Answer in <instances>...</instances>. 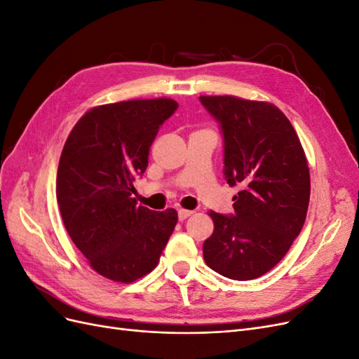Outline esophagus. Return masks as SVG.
Returning a JSON list of instances; mask_svg holds the SVG:
<instances>
[{"mask_svg":"<svg viewBox=\"0 0 359 359\" xmlns=\"http://www.w3.org/2000/svg\"><path fill=\"white\" fill-rule=\"evenodd\" d=\"M193 214V211H189V210H180L178 211V220L180 222H184L186 219H189V217Z\"/></svg>","mask_w":359,"mask_h":359,"instance_id":"1","label":"esophagus"}]
</instances>
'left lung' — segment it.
I'll list each match as a JSON object with an SVG mask.
<instances>
[{"mask_svg": "<svg viewBox=\"0 0 359 359\" xmlns=\"http://www.w3.org/2000/svg\"><path fill=\"white\" fill-rule=\"evenodd\" d=\"M220 124L224 178L243 190L231 215L210 211L203 259L215 273L253 280L274 268L299 235L310 201V172L299 137L277 106L232 95H201Z\"/></svg>", "mask_w": 359, "mask_h": 359, "instance_id": "obj_1", "label": "left lung"}]
</instances>
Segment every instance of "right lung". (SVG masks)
<instances>
[{
    "instance_id": "obj_1",
    "label": "right lung",
    "mask_w": 359,
    "mask_h": 359,
    "mask_svg": "<svg viewBox=\"0 0 359 359\" xmlns=\"http://www.w3.org/2000/svg\"><path fill=\"white\" fill-rule=\"evenodd\" d=\"M172 99L97 106L70 132L57 173V199L74 245L100 276L132 281L153 271L178 222L173 208L137 206L135 181L148 166Z\"/></svg>"
}]
</instances>
